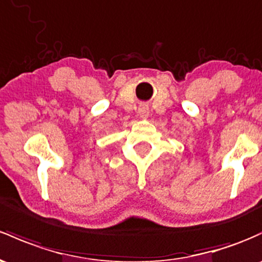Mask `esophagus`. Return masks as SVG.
I'll use <instances>...</instances> for the list:
<instances>
[{
  "label": "esophagus",
  "mask_w": 262,
  "mask_h": 262,
  "mask_svg": "<svg viewBox=\"0 0 262 262\" xmlns=\"http://www.w3.org/2000/svg\"><path fill=\"white\" fill-rule=\"evenodd\" d=\"M138 113H139L140 118L145 119V118H148V115H149V108H148L145 104H142V105H139Z\"/></svg>",
  "instance_id": "34e87169"
}]
</instances>
